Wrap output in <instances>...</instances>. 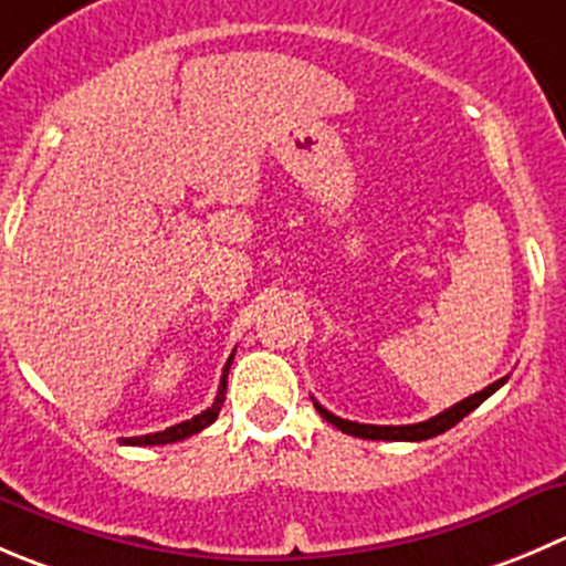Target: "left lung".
I'll return each instance as SVG.
<instances>
[{"label":"left lung","instance_id":"left-lung-1","mask_svg":"<svg viewBox=\"0 0 566 566\" xmlns=\"http://www.w3.org/2000/svg\"><path fill=\"white\" fill-rule=\"evenodd\" d=\"M509 381L506 378H497L495 384H490V387H484L481 392L470 395V398L459 400L457 406H451V409L440 411L437 417H431V420H422V422H411V426H367V422H354V420H343V417L332 415L328 409H323L321 403L315 400V409L321 411V417L326 422H332V426H337L343 434H350V437H361V440H389V442H420V440H431V437L437 434H446L448 429H453L459 420H464V417L470 415L473 409H479L481 403H484L486 398H490L495 389H501L503 384Z\"/></svg>","mask_w":566,"mask_h":566}]
</instances>
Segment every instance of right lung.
Returning <instances> with one entry per match:
<instances>
[{
	"mask_svg": "<svg viewBox=\"0 0 566 566\" xmlns=\"http://www.w3.org/2000/svg\"><path fill=\"white\" fill-rule=\"evenodd\" d=\"M234 354L229 356L227 367H223V376H221V387H218V395L216 400H212L210 409H205L201 415L190 417V420L185 422H177V426H171V429L166 431H157V434H146V437H126V440H120V446H168V442H179V440H188V437L199 434V431H205L210 422H216L218 411H221L223 400H227V376H229V365H232Z\"/></svg>",
	"mask_w": 566,
	"mask_h": 566,
	"instance_id": "obj_1",
	"label": "right lung"
}]
</instances>
